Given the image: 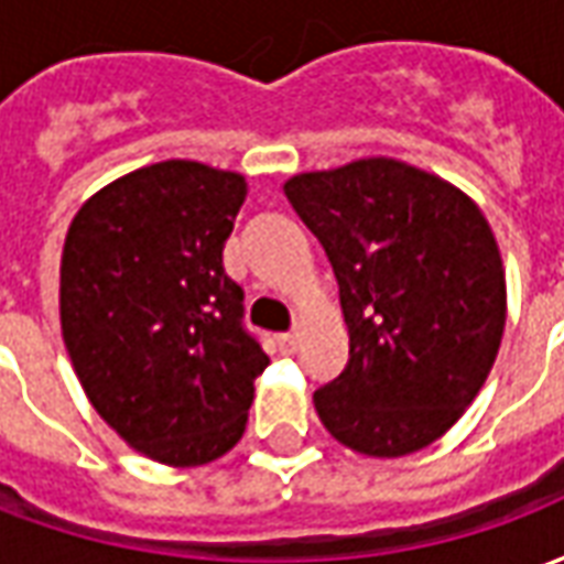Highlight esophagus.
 I'll use <instances>...</instances> for the list:
<instances>
[{
	"label": "esophagus",
	"instance_id": "34e87169",
	"mask_svg": "<svg viewBox=\"0 0 564 564\" xmlns=\"http://www.w3.org/2000/svg\"><path fill=\"white\" fill-rule=\"evenodd\" d=\"M295 347H299V335H295V332H283V335H278V350H281L283 356L295 354Z\"/></svg>",
	"mask_w": 564,
	"mask_h": 564
}]
</instances>
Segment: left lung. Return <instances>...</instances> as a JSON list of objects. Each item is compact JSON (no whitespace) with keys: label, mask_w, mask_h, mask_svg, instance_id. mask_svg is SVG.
Instances as JSON below:
<instances>
[{"label":"left lung","mask_w":564,"mask_h":564,"mask_svg":"<svg viewBox=\"0 0 564 564\" xmlns=\"http://www.w3.org/2000/svg\"><path fill=\"white\" fill-rule=\"evenodd\" d=\"M338 281L350 359L314 392L319 420L356 453L395 459L456 423L496 362L505 269L462 189L387 156L283 184Z\"/></svg>","instance_id":"obj_1"}]
</instances>
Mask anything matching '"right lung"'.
<instances>
[{
    "label": "right lung",
    "mask_w": 564,
    "mask_h": 564,
    "mask_svg": "<svg viewBox=\"0 0 564 564\" xmlns=\"http://www.w3.org/2000/svg\"><path fill=\"white\" fill-rule=\"evenodd\" d=\"M241 174L169 160L84 202L59 265V319L90 404L162 465H205L245 435L269 356L245 329L223 247Z\"/></svg>",
    "instance_id": "right-lung-1"
}]
</instances>
